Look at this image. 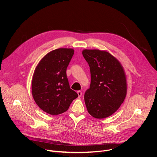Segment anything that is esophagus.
Wrapping results in <instances>:
<instances>
[{"mask_svg": "<svg viewBox=\"0 0 157 157\" xmlns=\"http://www.w3.org/2000/svg\"><path fill=\"white\" fill-rule=\"evenodd\" d=\"M77 93H78V97H81V96H82V92L81 91H78V92H77Z\"/></svg>", "mask_w": 157, "mask_h": 157, "instance_id": "34e87169", "label": "esophagus"}]
</instances>
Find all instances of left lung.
<instances>
[{"label":"left lung","instance_id":"8db88e82","mask_svg":"<svg viewBox=\"0 0 157 157\" xmlns=\"http://www.w3.org/2000/svg\"><path fill=\"white\" fill-rule=\"evenodd\" d=\"M82 55L91 73L90 87L84 94L89 114L107 117L119 108L127 94L126 77L120 62L105 51L84 50Z\"/></svg>","mask_w":157,"mask_h":157}]
</instances>
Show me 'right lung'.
Segmentation results:
<instances>
[{"label": "right lung", "mask_w": 157, "mask_h": 157, "mask_svg": "<svg viewBox=\"0 0 157 157\" xmlns=\"http://www.w3.org/2000/svg\"><path fill=\"white\" fill-rule=\"evenodd\" d=\"M74 50L58 48L44 56L36 67L32 82L33 98L38 106L51 115L62 114L78 97L70 88L66 68Z\"/></svg>", "instance_id": "add662e5"}]
</instances>
